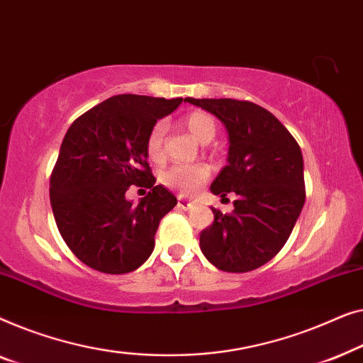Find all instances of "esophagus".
I'll return each mask as SVG.
<instances>
[{
  "label": "esophagus",
  "instance_id": "obj_1",
  "mask_svg": "<svg viewBox=\"0 0 363 363\" xmlns=\"http://www.w3.org/2000/svg\"><path fill=\"white\" fill-rule=\"evenodd\" d=\"M177 207L184 208V211H191V208L194 207V202H192V201H187V199H184V197H181L179 201H177Z\"/></svg>",
  "mask_w": 363,
  "mask_h": 363
}]
</instances>
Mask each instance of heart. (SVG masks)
Here are the masks:
<instances>
[{
    "instance_id": "obj_1",
    "label": "heart",
    "mask_w": 363,
    "mask_h": 363,
    "mask_svg": "<svg viewBox=\"0 0 363 363\" xmlns=\"http://www.w3.org/2000/svg\"><path fill=\"white\" fill-rule=\"evenodd\" d=\"M187 130L197 138L199 141L208 143L216 136L217 126L216 120L211 115L203 113V111H196V113L189 115L186 120ZM166 133L164 121H157L152 126L150 135L146 140V151L151 160H160L162 156V138ZM211 176V167L203 162H194V164H172L171 167L162 171L161 181L167 187L176 189L182 194L196 192L203 182Z\"/></svg>"
}]
</instances>
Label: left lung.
Listing matches in <instances>:
<instances>
[{
    "mask_svg": "<svg viewBox=\"0 0 363 363\" xmlns=\"http://www.w3.org/2000/svg\"><path fill=\"white\" fill-rule=\"evenodd\" d=\"M216 115L228 135L227 166L211 184L222 199L237 196L233 212H213L201 250L222 272L245 273L268 263L293 232L303 211L304 161L291 133L268 110L232 99H186Z\"/></svg>",
    "mask_w": 363,
    "mask_h": 363,
    "instance_id": "8db88e82",
    "label": "left lung"
}]
</instances>
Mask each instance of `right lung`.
<instances>
[{
    "label": "right lung",
    "instance_id": "1",
    "mask_svg": "<svg viewBox=\"0 0 363 363\" xmlns=\"http://www.w3.org/2000/svg\"><path fill=\"white\" fill-rule=\"evenodd\" d=\"M182 99L116 95L70 125L50 177V206L64 242L86 267L108 274L140 268L155 250L160 220L177 199L156 186L146 140ZM152 189L138 204L128 187Z\"/></svg>",
    "mask_w": 363,
    "mask_h": 363
}]
</instances>
